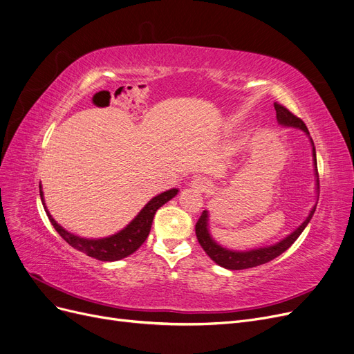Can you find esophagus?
<instances>
[{"label": "esophagus", "mask_w": 354, "mask_h": 354, "mask_svg": "<svg viewBox=\"0 0 354 354\" xmlns=\"http://www.w3.org/2000/svg\"><path fill=\"white\" fill-rule=\"evenodd\" d=\"M193 187L197 189V190L205 192L209 187V180L205 178V177H196L193 180Z\"/></svg>", "instance_id": "esophagus-1"}]
</instances>
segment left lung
I'll use <instances>...</instances> for the list:
<instances>
[{
	"label": "left lung",
	"mask_w": 354,
	"mask_h": 354,
	"mask_svg": "<svg viewBox=\"0 0 354 354\" xmlns=\"http://www.w3.org/2000/svg\"><path fill=\"white\" fill-rule=\"evenodd\" d=\"M276 109V118L277 122L283 126H293V128H299L302 129L306 135H309V131L305 126L304 120L298 116H295L293 113L280 103H274ZM313 142V140H310ZM314 145V142H313ZM313 153H314V164H315V176L318 177V168H317V155H315V148L313 147ZM317 189H319V180L317 178ZM315 207L310 210L309 216L305 219V222L299 226L298 230L293 231L289 236L285 239H281L280 243L272 245V247H264L259 250H251V251H231L226 250L221 245H218L214 239H212L209 231H207V212L203 210L199 221L196 222V236L197 241L202 245L205 252L207 256L214 260L216 264L230 268V270H243V268H250V267H257L261 264H266L268 261H272L273 259L279 257L281 252H285L295 241L298 239V236L302 234V231L306 228L308 222L313 218Z\"/></svg>",
	"instance_id": "8db88e82"
}]
</instances>
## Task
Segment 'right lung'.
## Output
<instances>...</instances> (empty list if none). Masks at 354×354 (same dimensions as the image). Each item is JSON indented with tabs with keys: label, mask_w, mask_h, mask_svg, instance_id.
<instances>
[{
	"label": "right lung",
	"mask_w": 354,
	"mask_h": 354,
	"mask_svg": "<svg viewBox=\"0 0 354 354\" xmlns=\"http://www.w3.org/2000/svg\"><path fill=\"white\" fill-rule=\"evenodd\" d=\"M177 192H178L177 189H171V190H167L158 196H155L153 199L149 201V203L139 212L138 216L128 226H126L124 230H122L120 232L111 235L109 238H102V239L80 238L74 234L65 231L62 226H59L55 222V219L48 212V209L45 206L44 193H41V189H40V199H41V203H44V206H45L48 218H49L50 223L53 225V228L71 247H74L75 250L87 254V256L97 259V260L116 261V260H122L124 257L131 256V254H133L140 245L144 244V241L149 235L155 212H157L164 203L171 201L173 197L177 194Z\"/></svg>",
	"instance_id": "obj_1"
}]
</instances>
